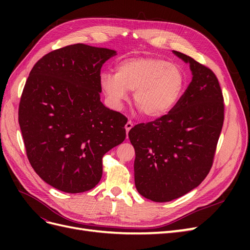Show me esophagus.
Here are the masks:
<instances>
[{"label": "esophagus", "instance_id": "esophagus-1", "mask_svg": "<svg viewBox=\"0 0 250 250\" xmlns=\"http://www.w3.org/2000/svg\"><path fill=\"white\" fill-rule=\"evenodd\" d=\"M133 127V123L131 122V121H128V122L126 123V125H125V129H126V133H127V135H128V132L130 131V129L131 128Z\"/></svg>", "mask_w": 250, "mask_h": 250}]
</instances>
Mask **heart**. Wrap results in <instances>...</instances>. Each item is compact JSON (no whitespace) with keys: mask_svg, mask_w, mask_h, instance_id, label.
Masks as SVG:
<instances>
[{"mask_svg":"<svg viewBox=\"0 0 250 250\" xmlns=\"http://www.w3.org/2000/svg\"><path fill=\"white\" fill-rule=\"evenodd\" d=\"M100 85L112 107H122L128 99V90H134L135 106L146 118L158 119L178 104L186 76L180 66L165 59L133 57L121 60L116 74L102 73Z\"/></svg>","mask_w":250,"mask_h":250,"instance_id":"b5f03b06","label":"heart"}]
</instances>
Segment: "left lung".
Wrapping results in <instances>:
<instances>
[{"mask_svg":"<svg viewBox=\"0 0 250 250\" xmlns=\"http://www.w3.org/2000/svg\"><path fill=\"white\" fill-rule=\"evenodd\" d=\"M193 78L168 115L132 127L134 184L144 197L167 202L198 187L211 166L224 121L222 90L208 66L183 53Z\"/></svg>","mask_w":250,"mask_h":250,"instance_id":"obj_1","label":"left lung"}]
</instances>
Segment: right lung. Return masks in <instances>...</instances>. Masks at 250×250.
<instances>
[{"instance_id": "right-lung-1", "label": "right lung", "mask_w": 250, "mask_h": 250, "mask_svg": "<svg viewBox=\"0 0 250 250\" xmlns=\"http://www.w3.org/2000/svg\"><path fill=\"white\" fill-rule=\"evenodd\" d=\"M116 51L76 43L52 51L32 67L19 107L28 160L39 176L65 193L102 177V157L126 138L127 118L100 101L103 63Z\"/></svg>"}]
</instances>
